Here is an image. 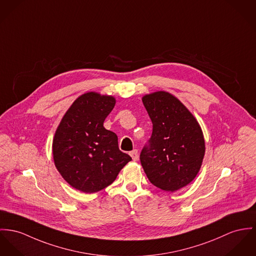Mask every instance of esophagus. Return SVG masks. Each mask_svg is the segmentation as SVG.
<instances>
[{"label":"esophagus","instance_id":"esophagus-1","mask_svg":"<svg viewBox=\"0 0 256 256\" xmlns=\"http://www.w3.org/2000/svg\"><path fill=\"white\" fill-rule=\"evenodd\" d=\"M130 157L132 158V160H138V151L136 149H134V151H132V152L130 153Z\"/></svg>","mask_w":256,"mask_h":256}]
</instances>
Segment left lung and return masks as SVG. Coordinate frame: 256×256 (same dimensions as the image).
I'll use <instances>...</instances> for the list:
<instances>
[{
    "mask_svg": "<svg viewBox=\"0 0 256 256\" xmlns=\"http://www.w3.org/2000/svg\"><path fill=\"white\" fill-rule=\"evenodd\" d=\"M142 102L153 124L149 145L140 154L142 168L153 185L176 192L200 172L206 152L202 130L187 107L168 92L145 94Z\"/></svg>",
    "mask_w": 256,
    "mask_h": 256,
    "instance_id": "8db88e82",
    "label": "left lung"
}]
</instances>
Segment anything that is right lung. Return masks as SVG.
Masks as SVG:
<instances>
[{"label": "right lung", "instance_id": "add662e5", "mask_svg": "<svg viewBox=\"0 0 256 256\" xmlns=\"http://www.w3.org/2000/svg\"><path fill=\"white\" fill-rule=\"evenodd\" d=\"M116 104L96 92L76 99L61 118L52 140L56 168L63 179L84 193H96L114 182L132 160L120 151L118 136L103 122Z\"/></svg>", "mask_w": 256, "mask_h": 256}]
</instances>
